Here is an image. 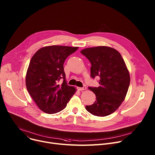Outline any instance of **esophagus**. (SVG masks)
I'll return each mask as SVG.
<instances>
[{"label":"esophagus","instance_id":"1","mask_svg":"<svg viewBox=\"0 0 155 155\" xmlns=\"http://www.w3.org/2000/svg\"><path fill=\"white\" fill-rule=\"evenodd\" d=\"M77 89L78 90H80V91H82V90H85L87 89L86 87H77Z\"/></svg>","mask_w":155,"mask_h":155}]
</instances>
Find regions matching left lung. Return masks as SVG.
I'll return each instance as SVG.
<instances>
[{
  "label": "left lung",
  "mask_w": 155,
  "mask_h": 155,
  "mask_svg": "<svg viewBox=\"0 0 155 155\" xmlns=\"http://www.w3.org/2000/svg\"><path fill=\"white\" fill-rule=\"evenodd\" d=\"M80 52L90 61L91 77L100 78L98 87H88L97 100L86 110L95 116H108L121 105L129 88L130 77L125 61L117 50L107 46L87 48Z\"/></svg>",
  "instance_id": "8db88e82"
}]
</instances>
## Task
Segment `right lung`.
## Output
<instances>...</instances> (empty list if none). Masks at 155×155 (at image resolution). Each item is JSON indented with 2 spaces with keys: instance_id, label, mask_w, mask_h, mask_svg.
<instances>
[{
  "instance_id": "add662e5",
  "label": "right lung",
  "mask_w": 155,
  "mask_h": 155,
  "mask_svg": "<svg viewBox=\"0 0 155 155\" xmlns=\"http://www.w3.org/2000/svg\"><path fill=\"white\" fill-rule=\"evenodd\" d=\"M78 48L44 47L37 50L30 60L25 77L26 87L38 107L48 114L64 110L76 91L74 87L67 84L64 64Z\"/></svg>"
}]
</instances>
